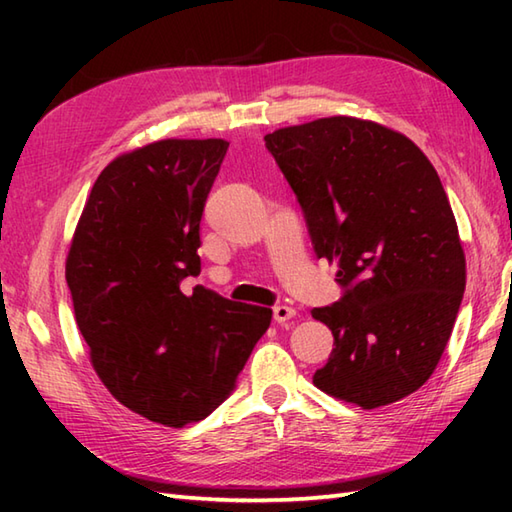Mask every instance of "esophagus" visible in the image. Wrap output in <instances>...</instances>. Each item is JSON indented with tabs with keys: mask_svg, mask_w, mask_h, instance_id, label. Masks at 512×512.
<instances>
[{
	"mask_svg": "<svg viewBox=\"0 0 512 512\" xmlns=\"http://www.w3.org/2000/svg\"><path fill=\"white\" fill-rule=\"evenodd\" d=\"M295 314H297V310L290 306H284V303H279V306L273 308V317L277 323H286L290 319H295Z\"/></svg>",
	"mask_w": 512,
	"mask_h": 512,
	"instance_id": "esophagus-1",
	"label": "esophagus"
}]
</instances>
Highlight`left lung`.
Wrapping results in <instances>:
<instances>
[{
    "label": "left lung",
    "instance_id": "8db88e82",
    "mask_svg": "<svg viewBox=\"0 0 512 512\" xmlns=\"http://www.w3.org/2000/svg\"><path fill=\"white\" fill-rule=\"evenodd\" d=\"M317 257L339 264L343 297L312 317L334 350L314 385L363 409L427 383L458 317L466 259L429 158L394 129L330 116L266 134Z\"/></svg>",
    "mask_w": 512,
    "mask_h": 512
}]
</instances>
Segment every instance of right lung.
<instances>
[{"label":"right lung","mask_w":512,"mask_h":512,"mask_svg":"<svg viewBox=\"0 0 512 512\" xmlns=\"http://www.w3.org/2000/svg\"><path fill=\"white\" fill-rule=\"evenodd\" d=\"M228 143L167 138L96 178L65 262L76 325L107 391L165 427L231 394L273 310L180 281L200 275V220Z\"/></svg>","instance_id":"obj_1"}]
</instances>
